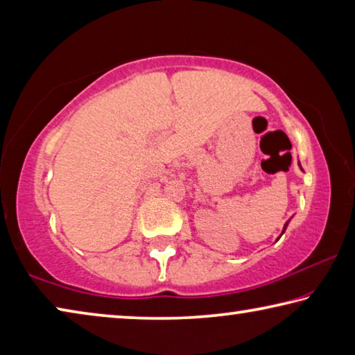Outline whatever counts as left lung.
I'll list each match as a JSON object with an SVG mask.
<instances>
[{"label":"left lung","instance_id":"8db88e82","mask_svg":"<svg viewBox=\"0 0 355 355\" xmlns=\"http://www.w3.org/2000/svg\"><path fill=\"white\" fill-rule=\"evenodd\" d=\"M299 167H300V163H299ZM300 171H302V167H300ZM288 222H290V220H288ZM288 222H286V224L284 225V230H282V235H284L285 230H286V227H288Z\"/></svg>","mask_w":355,"mask_h":355}]
</instances>
